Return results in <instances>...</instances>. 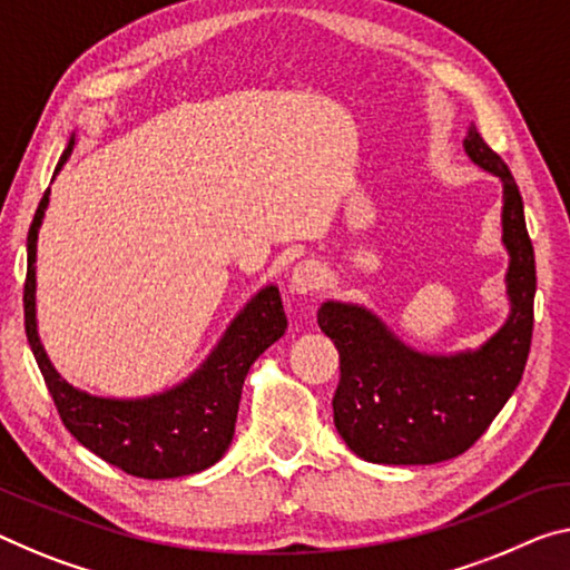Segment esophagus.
<instances>
[{
    "instance_id": "obj_1",
    "label": "esophagus",
    "mask_w": 570,
    "mask_h": 570,
    "mask_svg": "<svg viewBox=\"0 0 570 570\" xmlns=\"http://www.w3.org/2000/svg\"><path fill=\"white\" fill-rule=\"evenodd\" d=\"M323 279H326V273L315 259H305L301 265L293 267L291 275V291L297 295H308V293H318L323 287Z\"/></svg>"
}]
</instances>
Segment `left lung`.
<instances>
[{"label":"left lung","mask_w":570,"mask_h":570,"mask_svg":"<svg viewBox=\"0 0 570 570\" xmlns=\"http://www.w3.org/2000/svg\"><path fill=\"white\" fill-rule=\"evenodd\" d=\"M479 168L504 186L502 242L510 252V318L476 352L420 354L366 308L323 303L318 326L338 348L334 423L348 449L372 463H438L461 456L512 397L528 364L535 303V252L518 183L471 125L463 139Z\"/></svg>","instance_id":"1"}]
</instances>
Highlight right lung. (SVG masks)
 <instances>
[{
    "label": "right lung",
    "mask_w": 570,
    "mask_h": 570,
    "mask_svg": "<svg viewBox=\"0 0 570 570\" xmlns=\"http://www.w3.org/2000/svg\"><path fill=\"white\" fill-rule=\"evenodd\" d=\"M73 150V137L60 155L56 173ZM40 198L28 232V277H24V334L58 415L78 443L111 466L139 479H175L198 474L229 449L242 384L257 356L285 334L287 315L279 291L267 285L226 328L206 364L178 387L142 400L94 397L76 390L52 370L35 323V247L48 208Z\"/></svg>",
    "instance_id": "obj_1"
}]
</instances>
